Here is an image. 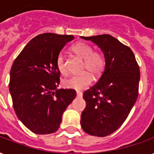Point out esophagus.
<instances>
[{
	"label": "esophagus",
	"instance_id": "1",
	"mask_svg": "<svg viewBox=\"0 0 154 154\" xmlns=\"http://www.w3.org/2000/svg\"><path fill=\"white\" fill-rule=\"evenodd\" d=\"M77 97H82V92L77 91Z\"/></svg>",
	"mask_w": 154,
	"mask_h": 154
}]
</instances>
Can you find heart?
Segmentation results:
<instances>
[{
	"label": "heart",
	"mask_w": 154,
	"mask_h": 154,
	"mask_svg": "<svg viewBox=\"0 0 154 154\" xmlns=\"http://www.w3.org/2000/svg\"><path fill=\"white\" fill-rule=\"evenodd\" d=\"M72 50L77 56L84 60L81 70L85 72L65 78L63 81V86L66 88L80 91L91 84L93 77L90 72L97 77L103 72L105 60L103 54L98 51H93L91 46L84 42L77 43L72 46ZM56 67L61 74L64 75L67 73L68 71L65 65V60L62 53H60L57 56Z\"/></svg>",
	"instance_id": "obj_1"
}]
</instances>
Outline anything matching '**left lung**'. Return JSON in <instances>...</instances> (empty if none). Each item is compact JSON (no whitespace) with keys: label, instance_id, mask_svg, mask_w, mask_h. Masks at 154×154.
<instances>
[{"label":"left lung","instance_id":"obj_1","mask_svg":"<svg viewBox=\"0 0 154 154\" xmlns=\"http://www.w3.org/2000/svg\"><path fill=\"white\" fill-rule=\"evenodd\" d=\"M103 53L105 67L97 82L83 93L86 108L81 126L89 135L103 137L120 127L137 100L140 68L130 47L109 34L82 36Z\"/></svg>","mask_w":154,"mask_h":154}]
</instances>
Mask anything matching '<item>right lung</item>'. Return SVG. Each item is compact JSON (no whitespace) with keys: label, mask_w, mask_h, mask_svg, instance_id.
Wrapping results in <instances>:
<instances>
[{"label":"right lung","mask_w":154,"mask_h":154,"mask_svg":"<svg viewBox=\"0 0 154 154\" xmlns=\"http://www.w3.org/2000/svg\"><path fill=\"white\" fill-rule=\"evenodd\" d=\"M72 35L46 32L28 42L14 61L9 84L14 112L35 134L57 131L62 115L76 97L72 89H57L60 72L56 58Z\"/></svg>","instance_id":"1"}]
</instances>
